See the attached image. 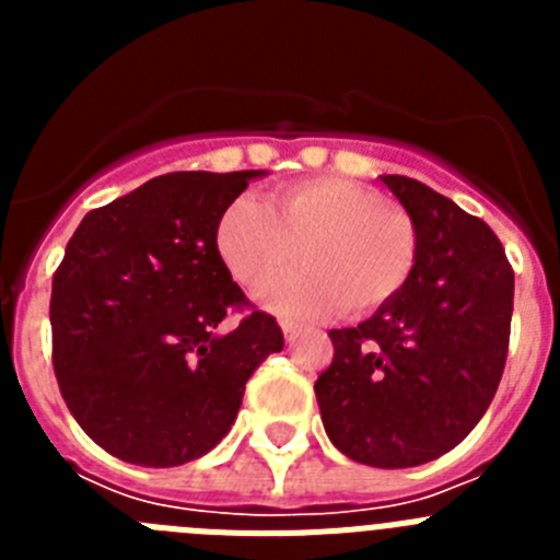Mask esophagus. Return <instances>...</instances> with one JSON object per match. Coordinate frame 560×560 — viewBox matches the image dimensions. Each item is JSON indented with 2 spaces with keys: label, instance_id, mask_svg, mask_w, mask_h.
<instances>
[{
  "label": "esophagus",
  "instance_id": "esophagus-1",
  "mask_svg": "<svg viewBox=\"0 0 560 560\" xmlns=\"http://www.w3.org/2000/svg\"><path fill=\"white\" fill-rule=\"evenodd\" d=\"M280 328H283V336H285V339H289V341L294 339V336L300 334V330H303L296 323H291V319H283V323H280Z\"/></svg>",
  "mask_w": 560,
  "mask_h": 560
}]
</instances>
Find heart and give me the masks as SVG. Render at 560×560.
<instances>
[{"instance_id":"obj_1","label":"heart","mask_w":560,"mask_h":560,"mask_svg":"<svg viewBox=\"0 0 560 560\" xmlns=\"http://www.w3.org/2000/svg\"><path fill=\"white\" fill-rule=\"evenodd\" d=\"M215 246L237 283L257 291L303 260L305 269L264 291L294 316H364L393 303L418 266V226L387 196L339 176L275 190L266 207L235 199L221 212Z\"/></svg>"}]
</instances>
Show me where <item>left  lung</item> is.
I'll return each mask as SVG.
<instances>
[{
  "label": "left lung",
  "mask_w": 560,
  "mask_h": 560,
  "mask_svg": "<svg viewBox=\"0 0 560 560\" xmlns=\"http://www.w3.org/2000/svg\"><path fill=\"white\" fill-rule=\"evenodd\" d=\"M418 226V266L359 328L330 330L314 384L330 443L373 468H412L468 438L502 381L513 269L477 215L407 176H381Z\"/></svg>",
  "instance_id": "8db88e82"
}]
</instances>
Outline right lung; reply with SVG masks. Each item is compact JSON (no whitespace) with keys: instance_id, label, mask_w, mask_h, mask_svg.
I'll list each match as a JSON object with an SVG mask.
<instances>
[{"instance_id":"add662e5","label":"right lung","mask_w":560,"mask_h":560,"mask_svg":"<svg viewBox=\"0 0 560 560\" xmlns=\"http://www.w3.org/2000/svg\"><path fill=\"white\" fill-rule=\"evenodd\" d=\"M260 171H179L89 210L52 275L58 389L78 427L142 468L199 459L232 429L283 330L232 283L221 212ZM230 313L242 323L214 330Z\"/></svg>"}]
</instances>
